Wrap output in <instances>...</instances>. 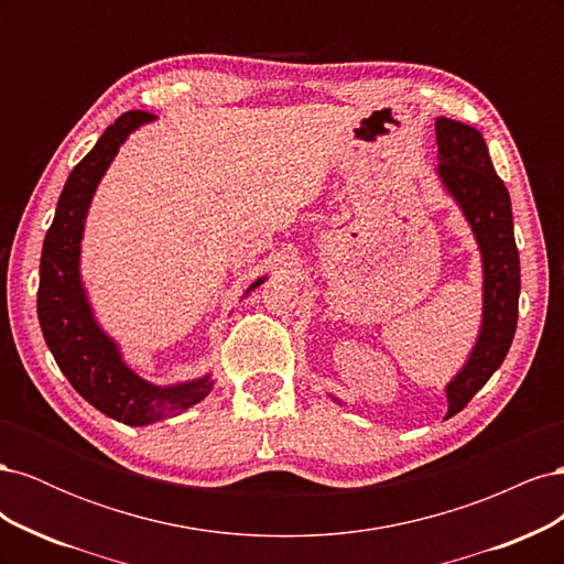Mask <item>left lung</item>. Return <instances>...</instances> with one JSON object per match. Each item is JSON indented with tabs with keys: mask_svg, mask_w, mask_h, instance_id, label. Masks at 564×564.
<instances>
[{
	"mask_svg": "<svg viewBox=\"0 0 564 564\" xmlns=\"http://www.w3.org/2000/svg\"><path fill=\"white\" fill-rule=\"evenodd\" d=\"M437 176L464 212L482 256V322L466 365L447 383V416L458 414L513 344L520 299V256L513 209L503 181L494 172L482 133L456 119L437 117ZM340 404L338 398L329 395Z\"/></svg>",
	"mask_w": 564,
	"mask_h": 564,
	"instance_id": "left-lung-1",
	"label": "left lung"
}]
</instances>
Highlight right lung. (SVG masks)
I'll use <instances>...</instances> for the list:
<instances>
[{
	"label": "right lung",
	"instance_id": "obj_1",
	"mask_svg": "<svg viewBox=\"0 0 564 564\" xmlns=\"http://www.w3.org/2000/svg\"><path fill=\"white\" fill-rule=\"evenodd\" d=\"M141 110L115 119L73 172L56 204L54 224L46 230L40 261L37 317L56 365L79 395L106 416L127 425H150L183 414L214 388L212 373L174 386L141 379L122 357L117 340L100 327L82 282V237L100 178L129 135L152 122ZM268 278L249 284V296Z\"/></svg>",
	"mask_w": 564,
	"mask_h": 564
}]
</instances>
